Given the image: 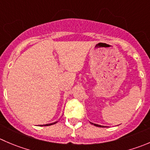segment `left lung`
<instances>
[{"instance_id": "8db88e82", "label": "left lung", "mask_w": 150, "mask_h": 150, "mask_svg": "<svg viewBox=\"0 0 150 150\" xmlns=\"http://www.w3.org/2000/svg\"><path fill=\"white\" fill-rule=\"evenodd\" d=\"M91 125H94V126H97V127H106V126H103V125H97V124H94L92 122H90Z\"/></svg>"}]
</instances>
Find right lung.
Returning <instances> with one entry per match:
<instances>
[{
    "mask_svg": "<svg viewBox=\"0 0 150 150\" xmlns=\"http://www.w3.org/2000/svg\"><path fill=\"white\" fill-rule=\"evenodd\" d=\"M58 122H55L53 123H50V124H46V125H41L40 126H50V125H54L56 124V123H57Z\"/></svg>",
    "mask_w": 150,
    "mask_h": 150,
    "instance_id": "1",
    "label": "right lung"
}]
</instances>
